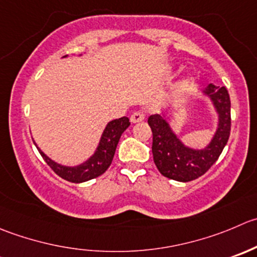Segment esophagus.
<instances>
[{
  "instance_id": "34e87169",
  "label": "esophagus",
  "mask_w": 257,
  "mask_h": 257,
  "mask_svg": "<svg viewBox=\"0 0 257 257\" xmlns=\"http://www.w3.org/2000/svg\"><path fill=\"white\" fill-rule=\"evenodd\" d=\"M146 118V114L142 113V111H136V113L132 114L131 121L132 123H139V121H143Z\"/></svg>"
}]
</instances>
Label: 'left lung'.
<instances>
[{
	"mask_svg": "<svg viewBox=\"0 0 257 257\" xmlns=\"http://www.w3.org/2000/svg\"><path fill=\"white\" fill-rule=\"evenodd\" d=\"M201 94L210 99L217 114V128L203 148H193L184 144L169 121L172 110L153 114L148 118L153 133V161L158 171L167 178L178 182L198 178L217 161L227 144L231 131V101L227 89L210 84L201 90Z\"/></svg>",
	"mask_w": 257,
	"mask_h": 257,
	"instance_id": "left-lung-1",
	"label": "left lung"
}]
</instances>
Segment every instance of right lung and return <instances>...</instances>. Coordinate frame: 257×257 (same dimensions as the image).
<instances>
[{"label": "right lung", "instance_id": "1", "mask_svg": "<svg viewBox=\"0 0 257 257\" xmlns=\"http://www.w3.org/2000/svg\"><path fill=\"white\" fill-rule=\"evenodd\" d=\"M79 56H81V54ZM64 57H68V55H65ZM129 125H131V123H129V119L126 116H121V118L109 121L104 128L100 141H99L98 147L94 151V153L86 161L78 164V166H64V164L52 161L37 147L36 142H34V143L36 148L39 149L42 158L51 167L55 173L59 174L61 178L66 179V181L73 182V183H83V182L96 178L109 168L114 158V154H115L119 139Z\"/></svg>", "mask_w": 257, "mask_h": 257}]
</instances>
